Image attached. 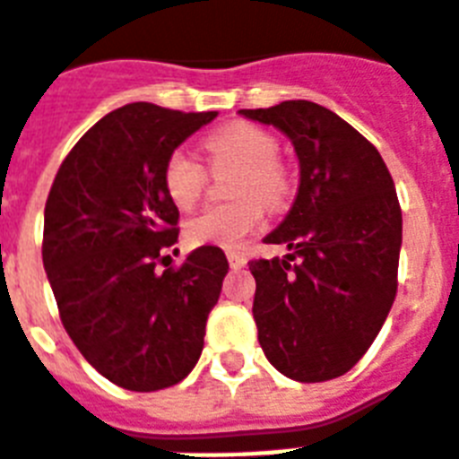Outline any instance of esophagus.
<instances>
[{"label": "esophagus", "instance_id": "obj_1", "mask_svg": "<svg viewBox=\"0 0 459 459\" xmlns=\"http://www.w3.org/2000/svg\"><path fill=\"white\" fill-rule=\"evenodd\" d=\"M226 257H229V264L233 269H240L247 264V257H245L243 253H238V250H229V253H226Z\"/></svg>", "mask_w": 459, "mask_h": 459}]
</instances>
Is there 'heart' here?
Here are the masks:
<instances>
[{"mask_svg":"<svg viewBox=\"0 0 459 459\" xmlns=\"http://www.w3.org/2000/svg\"><path fill=\"white\" fill-rule=\"evenodd\" d=\"M209 163L214 168L236 166L230 204L206 206L204 212L185 223L190 245L236 247L264 221V204H281L289 192V180L276 160L279 142L267 129L250 122H233L216 129L204 142ZM206 173L187 149H175L163 163V187L178 209H192L202 197Z\"/></svg>","mask_w":459,"mask_h":459,"instance_id":"b5f03b06","label":"heart"}]
</instances>
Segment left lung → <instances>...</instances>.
Masks as SVG:
<instances>
[{"label":"left lung","instance_id":"obj_1","mask_svg":"<svg viewBox=\"0 0 459 459\" xmlns=\"http://www.w3.org/2000/svg\"><path fill=\"white\" fill-rule=\"evenodd\" d=\"M291 139L300 183L264 243L289 255L253 260V315L269 363L323 383L359 363L397 293L402 209L393 175L366 136L310 100L240 110Z\"/></svg>","mask_w":459,"mask_h":459}]
</instances>
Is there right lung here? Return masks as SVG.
Segmentation results:
<instances>
[{"label":"right lung","instance_id":"obj_1","mask_svg":"<svg viewBox=\"0 0 459 459\" xmlns=\"http://www.w3.org/2000/svg\"><path fill=\"white\" fill-rule=\"evenodd\" d=\"M216 115L122 105L76 142L48 195L43 264L62 325L83 359L125 390L170 387L202 356L229 260L202 245L183 267L160 272L180 216L163 163Z\"/></svg>","mask_w":459,"mask_h":459}]
</instances>
